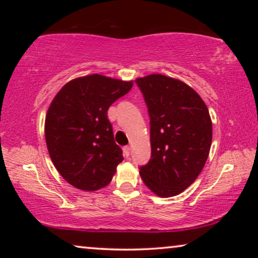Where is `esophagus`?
I'll use <instances>...</instances> for the list:
<instances>
[{"mask_svg":"<svg viewBox=\"0 0 258 258\" xmlns=\"http://www.w3.org/2000/svg\"><path fill=\"white\" fill-rule=\"evenodd\" d=\"M124 152H125V156H126V157H128V156H130V152H131V148H130V146H126V147L124 148Z\"/></svg>","mask_w":258,"mask_h":258,"instance_id":"esophagus-1","label":"esophagus"}]
</instances>
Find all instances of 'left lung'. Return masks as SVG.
<instances>
[{
  "mask_svg": "<svg viewBox=\"0 0 258 258\" xmlns=\"http://www.w3.org/2000/svg\"><path fill=\"white\" fill-rule=\"evenodd\" d=\"M150 116L151 158L140 167L156 196L174 197L202 173L212 146L213 125L200 95L177 78L151 74L135 80Z\"/></svg>",
  "mask_w": 258,
  "mask_h": 258,
  "instance_id": "8db88e82",
  "label": "left lung"
}]
</instances>
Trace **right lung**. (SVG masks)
I'll use <instances>...</instances> for the list:
<instances>
[{
	"mask_svg": "<svg viewBox=\"0 0 258 258\" xmlns=\"http://www.w3.org/2000/svg\"><path fill=\"white\" fill-rule=\"evenodd\" d=\"M133 84L99 74L77 77L50 103L44 124L47 151L56 171L76 189L107 186L123 161L107 112Z\"/></svg>",
	"mask_w": 258,
	"mask_h": 258,
	"instance_id": "1",
	"label": "right lung"
}]
</instances>
